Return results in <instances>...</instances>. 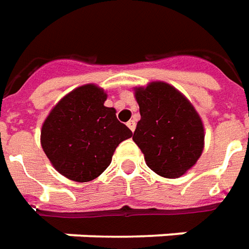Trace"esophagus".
<instances>
[{"label":"esophagus","mask_w":249,"mask_h":249,"mask_svg":"<svg viewBox=\"0 0 249 249\" xmlns=\"http://www.w3.org/2000/svg\"><path fill=\"white\" fill-rule=\"evenodd\" d=\"M126 125H128V128H129L132 132L135 131V128H136V123H135V120H129V121L126 123Z\"/></svg>","instance_id":"esophagus-1"}]
</instances>
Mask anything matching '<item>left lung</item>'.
I'll return each instance as SVG.
<instances>
[{"label": "left lung", "instance_id": "left-lung-1", "mask_svg": "<svg viewBox=\"0 0 249 249\" xmlns=\"http://www.w3.org/2000/svg\"><path fill=\"white\" fill-rule=\"evenodd\" d=\"M140 121L133 142L147 166L165 178H178L195 166L204 148V125L189 99L165 82L135 87Z\"/></svg>", "mask_w": 249, "mask_h": 249}]
</instances>
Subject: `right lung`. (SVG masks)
Here are the masks:
<instances>
[{"mask_svg": "<svg viewBox=\"0 0 249 249\" xmlns=\"http://www.w3.org/2000/svg\"><path fill=\"white\" fill-rule=\"evenodd\" d=\"M107 94L96 84H84L62 96L42 124L40 144L53 167L76 182L96 178L110 165L117 146L132 138Z\"/></svg>", "mask_w": 249, "mask_h": 249, "instance_id": "add662e5", "label": "right lung"}]
</instances>
